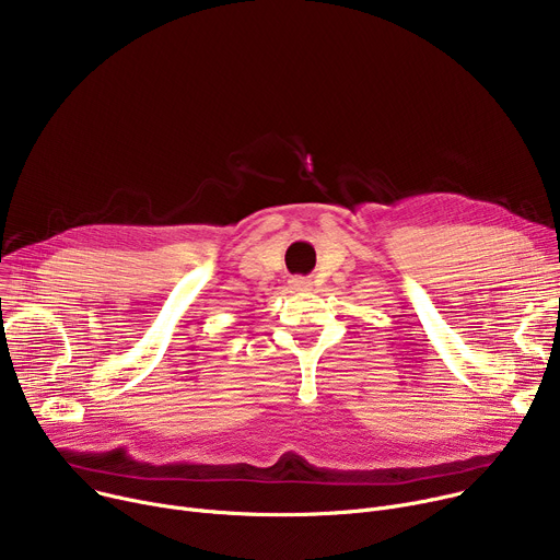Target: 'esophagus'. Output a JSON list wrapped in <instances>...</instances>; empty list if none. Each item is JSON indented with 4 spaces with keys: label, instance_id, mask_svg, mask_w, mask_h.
<instances>
[{
    "label": "esophagus",
    "instance_id": "34e87169",
    "mask_svg": "<svg viewBox=\"0 0 560 560\" xmlns=\"http://www.w3.org/2000/svg\"><path fill=\"white\" fill-rule=\"evenodd\" d=\"M288 283H290V290H294V292H306L313 288V281L306 277H292Z\"/></svg>",
    "mask_w": 560,
    "mask_h": 560
}]
</instances>
